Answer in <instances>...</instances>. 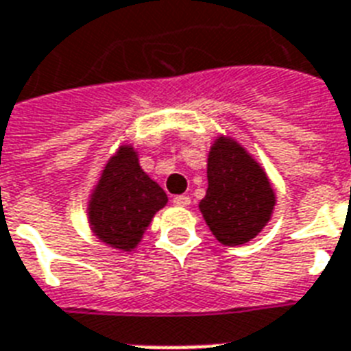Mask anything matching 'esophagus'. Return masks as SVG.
Instances as JSON below:
<instances>
[{"instance_id": "obj_1", "label": "esophagus", "mask_w": 351, "mask_h": 351, "mask_svg": "<svg viewBox=\"0 0 351 351\" xmlns=\"http://www.w3.org/2000/svg\"><path fill=\"white\" fill-rule=\"evenodd\" d=\"M172 203L176 204V206H189L190 197L189 195H176V197L172 199Z\"/></svg>"}]
</instances>
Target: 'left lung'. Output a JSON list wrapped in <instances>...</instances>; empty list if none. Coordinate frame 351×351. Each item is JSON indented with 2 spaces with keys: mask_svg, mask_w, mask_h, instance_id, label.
<instances>
[{
  "mask_svg": "<svg viewBox=\"0 0 351 351\" xmlns=\"http://www.w3.org/2000/svg\"><path fill=\"white\" fill-rule=\"evenodd\" d=\"M208 190L199 208L219 243L245 245L270 221L276 193L263 168L235 141L219 137L208 154Z\"/></svg>",
  "mask_w": 351,
  "mask_h": 351,
  "instance_id": "8db88e82",
  "label": "left lung"
}]
</instances>
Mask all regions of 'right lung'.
I'll use <instances>...</instances> for the list:
<instances>
[{
  "label": "right lung",
  "mask_w": 351,
  "mask_h": 351,
  "mask_svg": "<svg viewBox=\"0 0 351 351\" xmlns=\"http://www.w3.org/2000/svg\"><path fill=\"white\" fill-rule=\"evenodd\" d=\"M167 201L165 190L141 170L134 148L125 145L108 161L92 193L90 226L103 243L130 252Z\"/></svg>",
  "instance_id": "right-lung-1"
}]
</instances>
